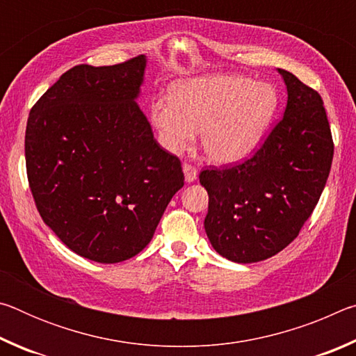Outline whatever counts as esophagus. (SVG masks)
I'll use <instances>...</instances> for the list:
<instances>
[{
  "label": "esophagus",
  "instance_id": "obj_1",
  "mask_svg": "<svg viewBox=\"0 0 356 356\" xmlns=\"http://www.w3.org/2000/svg\"><path fill=\"white\" fill-rule=\"evenodd\" d=\"M184 174H185V180L186 182H195L197 179V170L191 165H184Z\"/></svg>",
  "mask_w": 356,
  "mask_h": 356
}]
</instances>
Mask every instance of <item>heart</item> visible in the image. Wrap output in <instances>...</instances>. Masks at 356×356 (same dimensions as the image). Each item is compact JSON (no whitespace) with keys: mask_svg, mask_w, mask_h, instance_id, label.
Masks as SVG:
<instances>
[{"mask_svg":"<svg viewBox=\"0 0 356 356\" xmlns=\"http://www.w3.org/2000/svg\"><path fill=\"white\" fill-rule=\"evenodd\" d=\"M278 110L268 83L238 75H206L174 86L171 99L150 105V119L168 152L184 154L202 131V149L216 165L248 159L261 144Z\"/></svg>","mask_w":356,"mask_h":356,"instance_id":"b5f03b06","label":"heart"}]
</instances>
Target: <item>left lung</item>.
Segmentation results:
<instances>
[{"instance_id":"left-lung-1","label":"left lung","mask_w":356,"mask_h":356,"mask_svg":"<svg viewBox=\"0 0 356 356\" xmlns=\"http://www.w3.org/2000/svg\"><path fill=\"white\" fill-rule=\"evenodd\" d=\"M284 116L242 165L206 170V234L220 256L259 262L284 250L317 206L333 161V138L322 97L284 69Z\"/></svg>"}]
</instances>
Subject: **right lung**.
I'll return each mask as SVG.
<instances>
[{
	"label": "right lung",
	"mask_w": 356,
	"mask_h": 356,
	"mask_svg": "<svg viewBox=\"0 0 356 356\" xmlns=\"http://www.w3.org/2000/svg\"><path fill=\"white\" fill-rule=\"evenodd\" d=\"M146 56L75 65L31 108L28 182L39 213L78 256L127 261L152 240L184 186L177 156L160 147L136 99Z\"/></svg>",
	"instance_id": "right-lung-1"
}]
</instances>
